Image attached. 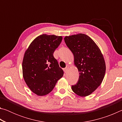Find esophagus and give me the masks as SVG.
<instances>
[{"label": "esophagus", "mask_w": 122, "mask_h": 122, "mask_svg": "<svg viewBox=\"0 0 122 122\" xmlns=\"http://www.w3.org/2000/svg\"><path fill=\"white\" fill-rule=\"evenodd\" d=\"M69 66L68 65H67V66H66V67L63 69V71H65V73H66V72L67 71L68 69V68H69Z\"/></svg>", "instance_id": "34e87169"}]
</instances>
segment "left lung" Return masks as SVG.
<instances>
[{"label":"left lung","mask_w":122,"mask_h":122,"mask_svg":"<svg viewBox=\"0 0 122 122\" xmlns=\"http://www.w3.org/2000/svg\"><path fill=\"white\" fill-rule=\"evenodd\" d=\"M64 40L73 54L80 75L72 90L80 96L89 95L101 85L106 73L102 54L95 42L84 34L66 36Z\"/></svg>","instance_id":"obj_1"}]
</instances>
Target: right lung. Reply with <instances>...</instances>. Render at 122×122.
I'll return each instance as SVG.
<instances>
[{
	"mask_svg": "<svg viewBox=\"0 0 122 122\" xmlns=\"http://www.w3.org/2000/svg\"><path fill=\"white\" fill-rule=\"evenodd\" d=\"M62 37L42 34L32 41L25 53L22 74L27 85L38 96L49 94L63 71L53 54L61 44Z\"/></svg>",
	"mask_w": 122,
	"mask_h": 122,
	"instance_id": "right-lung-1",
	"label": "right lung"
}]
</instances>
